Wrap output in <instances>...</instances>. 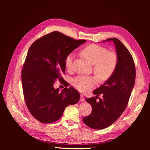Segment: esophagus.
Returning a JSON list of instances; mask_svg holds the SVG:
<instances>
[{
    "label": "esophagus",
    "instance_id": "obj_1",
    "mask_svg": "<svg viewBox=\"0 0 150 150\" xmlns=\"http://www.w3.org/2000/svg\"><path fill=\"white\" fill-rule=\"evenodd\" d=\"M85 100V99H84V96L82 95H80V101H84Z\"/></svg>",
    "mask_w": 150,
    "mask_h": 150
}]
</instances>
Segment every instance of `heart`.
Returning a JSON list of instances; mask_svg holds the SVG:
<instances>
[{"instance_id": "1", "label": "heart", "mask_w": 150, "mask_h": 150, "mask_svg": "<svg viewBox=\"0 0 150 150\" xmlns=\"http://www.w3.org/2000/svg\"><path fill=\"white\" fill-rule=\"evenodd\" d=\"M81 54L89 63L93 65V72L100 80H107L115 72L118 62L115 53L108 52L107 49L101 46L91 44L82 50ZM74 58L73 53H69L66 57L65 65L67 69L70 70L72 68ZM72 83L78 91L87 92L95 87L97 81L93 76L80 75L74 78Z\"/></svg>"}]
</instances>
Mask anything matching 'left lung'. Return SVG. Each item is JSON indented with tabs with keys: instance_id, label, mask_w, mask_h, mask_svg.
<instances>
[{
	"instance_id": "obj_1",
	"label": "left lung",
	"mask_w": 150,
	"mask_h": 150,
	"mask_svg": "<svg viewBox=\"0 0 150 150\" xmlns=\"http://www.w3.org/2000/svg\"><path fill=\"white\" fill-rule=\"evenodd\" d=\"M115 45L118 62L113 75L93 93L96 97L86 98L92 108L88 116L83 121L89 128L95 129L106 128L114 123L127 108L136 80V67L129 50L117 38H109ZM104 98L97 102L100 94Z\"/></svg>"
}]
</instances>
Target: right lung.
I'll use <instances>...</instances> for the list:
<instances>
[{"mask_svg": "<svg viewBox=\"0 0 150 150\" xmlns=\"http://www.w3.org/2000/svg\"><path fill=\"white\" fill-rule=\"evenodd\" d=\"M86 41L53 31L31 45L21 78L26 105L38 121L44 123L56 122L67 106L79 101L80 93L73 87L59 92V88H53V84L57 78L64 83L61 74L65 73L66 57Z\"/></svg>", "mask_w": 150, "mask_h": 150, "instance_id": "obj_1", "label": "right lung"}]
</instances>
